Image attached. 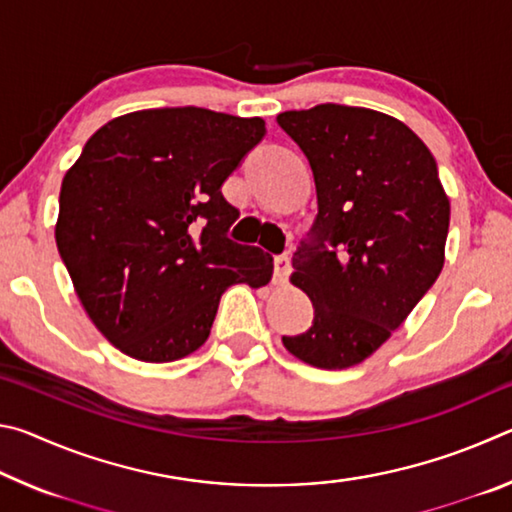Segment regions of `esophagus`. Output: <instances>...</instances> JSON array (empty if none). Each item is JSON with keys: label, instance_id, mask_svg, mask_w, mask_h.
<instances>
[{"label": "esophagus", "instance_id": "obj_1", "mask_svg": "<svg viewBox=\"0 0 512 512\" xmlns=\"http://www.w3.org/2000/svg\"><path fill=\"white\" fill-rule=\"evenodd\" d=\"M291 275V262L287 255H280L275 257V275H273V282L275 284H287Z\"/></svg>", "mask_w": 512, "mask_h": 512}]
</instances>
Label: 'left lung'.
<instances>
[{"mask_svg":"<svg viewBox=\"0 0 512 512\" xmlns=\"http://www.w3.org/2000/svg\"><path fill=\"white\" fill-rule=\"evenodd\" d=\"M277 124L305 151L318 196L314 237L291 273L314 325L282 343L314 368L357 366L443 271L449 198L431 151L391 115L320 103L280 112Z\"/></svg>","mask_w":512,"mask_h":512,"instance_id":"obj_1","label":"left lung"}]
</instances>
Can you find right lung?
I'll list each match as a JSON object with an SVG mask.
<instances>
[{
  "label": "right lung",
  "mask_w": 512,
  "mask_h": 512,
  "mask_svg": "<svg viewBox=\"0 0 512 512\" xmlns=\"http://www.w3.org/2000/svg\"><path fill=\"white\" fill-rule=\"evenodd\" d=\"M264 119L153 108L110 119L60 185L58 253L85 314L128 357L167 363L210 336L230 284L259 289L273 257L225 237L239 210L221 185Z\"/></svg>",
  "instance_id": "add662e5"
}]
</instances>
